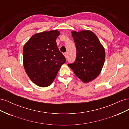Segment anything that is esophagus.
Wrapping results in <instances>:
<instances>
[{"label": "esophagus", "mask_w": 129, "mask_h": 129, "mask_svg": "<svg viewBox=\"0 0 129 129\" xmlns=\"http://www.w3.org/2000/svg\"><path fill=\"white\" fill-rule=\"evenodd\" d=\"M63 55H64V56L66 57H67V53H64L63 54Z\"/></svg>", "instance_id": "1"}]
</instances>
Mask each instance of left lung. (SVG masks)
<instances>
[{"label": "left lung", "instance_id": "1", "mask_svg": "<svg viewBox=\"0 0 129 129\" xmlns=\"http://www.w3.org/2000/svg\"><path fill=\"white\" fill-rule=\"evenodd\" d=\"M72 34L76 48V58L74 63L68 66L82 81L88 83L96 79L102 71L105 50L95 34L90 30L72 31Z\"/></svg>", "mask_w": 129, "mask_h": 129}]
</instances>
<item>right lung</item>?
I'll use <instances>...</instances> for the list:
<instances>
[{"mask_svg":"<svg viewBox=\"0 0 129 129\" xmlns=\"http://www.w3.org/2000/svg\"><path fill=\"white\" fill-rule=\"evenodd\" d=\"M57 30L34 34L23 48V64L25 72L33 83L39 87L51 84L66 58L58 49Z\"/></svg>","mask_w":129,"mask_h":129,"instance_id":"add662e5","label":"right lung"}]
</instances>
